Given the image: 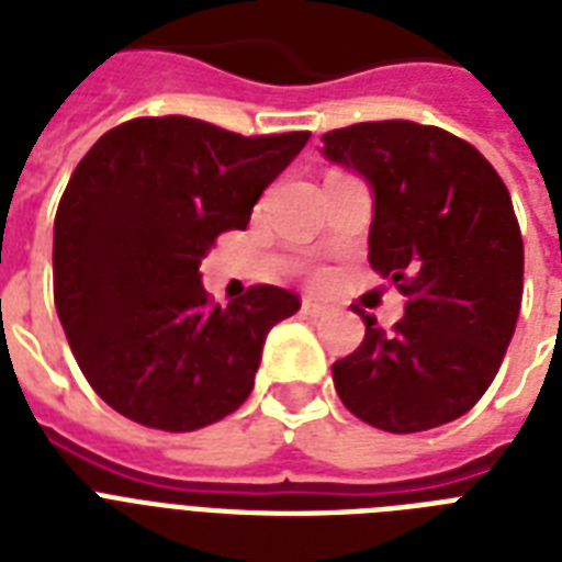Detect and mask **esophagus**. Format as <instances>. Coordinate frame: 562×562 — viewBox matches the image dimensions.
Instances as JSON below:
<instances>
[{
  "label": "esophagus",
  "instance_id": "esophagus-1",
  "mask_svg": "<svg viewBox=\"0 0 562 562\" xmlns=\"http://www.w3.org/2000/svg\"><path fill=\"white\" fill-rule=\"evenodd\" d=\"M303 312H306L308 317H324V315H329V312H333V306H326V303H321V300L306 297V300H303Z\"/></svg>",
  "mask_w": 562,
  "mask_h": 562
}]
</instances>
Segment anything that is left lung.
<instances>
[{
	"instance_id": "1",
	"label": "left lung",
	"mask_w": 562,
	"mask_h": 562,
	"mask_svg": "<svg viewBox=\"0 0 562 562\" xmlns=\"http://www.w3.org/2000/svg\"><path fill=\"white\" fill-rule=\"evenodd\" d=\"M329 162L373 192L370 265L405 294L384 333L335 361L341 402L370 426L411 435L463 417L496 379L522 306V233L496 169L435 125L361 122L321 136Z\"/></svg>"
}]
</instances>
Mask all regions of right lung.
<instances>
[{"mask_svg": "<svg viewBox=\"0 0 562 562\" xmlns=\"http://www.w3.org/2000/svg\"><path fill=\"white\" fill-rule=\"evenodd\" d=\"M308 136L148 116L108 131L78 162L55 215V306L110 408L194 431L250 396L265 338L297 312V294L254 285L218 306L198 268L218 233L247 227Z\"/></svg>", "mask_w": 562, "mask_h": 562, "instance_id": "obj_1", "label": "right lung"}]
</instances>
